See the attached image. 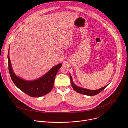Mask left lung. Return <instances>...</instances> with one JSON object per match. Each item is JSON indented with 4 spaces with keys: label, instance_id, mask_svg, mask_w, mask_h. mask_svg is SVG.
Returning <instances> with one entry per match:
<instances>
[{
    "label": "left lung",
    "instance_id": "8db88e82",
    "mask_svg": "<svg viewBox=\"0 0 128 128\" xmlns=\"http://www.w3.org/2000/svg\"><path fill=\"white\" fill-rule=\"evenodd\" d=\"M70 81H71V86H72V88H74V89L78 93H79L80 94H84L85 95H87V96H95L96 95L98 94H99L100 92H101L102 91L104 90L109 84L105 86L103 88H102L100 89L97 90H90L88 89H86V88H82L80 87H79L77 86H76L74 82L72 80V78L71 77V76L70 74Z\"/></svg>",
    "mask_w": 128,
    "mask_h": 128
}]
</instances>
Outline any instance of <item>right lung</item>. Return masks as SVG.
I'll use <instances>...</instances> for the list:
<instances>
[{
    "mask_svg": "<svg viewBox=\"0 0 128 128\" xmlns=\"http://www.w3.org/2000/svg\"><path fill=\"white\" fill-rule=\"evenodd\" d=\"M10 50V48H9ZM8 69L11 78L14 84L22 92L32 97H40L49 93L52 90L56 76L62 64L52 67L48 73L40 78L32 81L24 80L16 76L11 65L8 52Z\"/></svg>",
    "mask_w": 128,
    "mask_h": 128,
    "instance_id": "obj_1",
    "label": "right lung"
}]
</instances>
